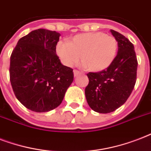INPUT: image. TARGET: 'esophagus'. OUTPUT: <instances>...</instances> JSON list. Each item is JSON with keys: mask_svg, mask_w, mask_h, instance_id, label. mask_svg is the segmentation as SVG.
<instances>
[{"mask_svg": "<svg viewBox=\"0 0 151 151\" xmlns=\"http://www.w3.org/2000/svg\"><path fill=\"white\" fill-rule=\"evenodd\" d=\"M80 73H80V71L77 70H73V75H74V77H76V76L79 75Z\"/></svg>", "mask_w": 151, "mask_h": 151, "instance_id": "34e87169", "label": "esophagus"}]
</instances>
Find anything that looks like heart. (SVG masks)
Here are the masks:
<instances>
[{"instance_id": "obj_1", "label": "heart", "mask_w": 151, "mask_h": 151, "mask_svg": "<svg viewBox=\"0 0 151 151\" xmlns=\"http://www.w3.org/2000/svg\"><path fill=\"white\" fill-rule=\"evenodd\" d=\"M117 52V40L102 32L78 34L73 37L70 43L59 41L56 45V53L64 65H75L81 56L84 66L92 72L108 68Z\"/></svg>"}]
</instances>
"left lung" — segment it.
Instances as JSON below:
<instances>
[{
	"label": "left lung",
	"instance_id": "8db88e82",
	"mask_svg": "<svg viewBox=\"0 0 151 151\" xmlns=\"http://www.w3.org/2000/svg\"><path fill=\"white\" fill-rule=\"evenodd\" d=\"M110 32L117 41V55L106 70L88 73L89 82L85 91L88 104L100 114L113 112L123 105L136 81L138 62L134 45L118 32Z\"/></svg>",
	"mask_w": 151,
	"mask_h": 151
}]
</instances>
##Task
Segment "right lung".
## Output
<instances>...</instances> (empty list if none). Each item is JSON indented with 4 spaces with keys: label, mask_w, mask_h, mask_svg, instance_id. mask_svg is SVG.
<instances>
[{
    "label": "right lung",
    "mask_w": 151,
    "mask_h": 151,
    "mask_svg": "<svg viewBox=\"0 0 151 151\" xmlns=\"http://www.w3.org/2000/svg\"><path fill=\"white\" fill-rule=\"evenodd\" d=\"M60 34L33 30L18 41L10 57V81L15 96L27 109L48 112L61 104L73 81V70L56 55Z\"/></svg>",
    "instance_id": "obj_1"
}]
</instances>
